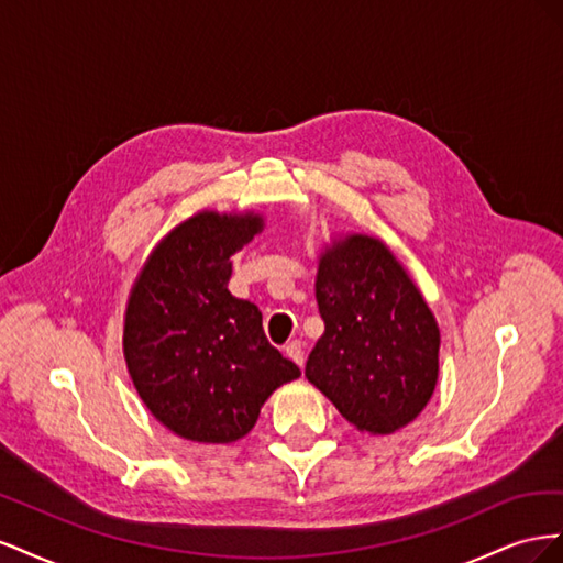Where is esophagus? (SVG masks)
Returning a JSON list of instances; mask_svg holds the SVG:
<instances>
[{
    "mask_svg": "<svg viewBox=\"0 0 563 563\" xmlns=\"http://www.w3.org/2000/svg\"><path fill=\"white\" fill-rule=\"evenodd\" d=\"M284 354L288 356V360L296 362V364L302 368V364H305V350H302L300 340H294V343H288V345L284 347Z\"/></svg>",
    "mask_w": 563,
    "mask_h": 563,
    "instance_id": "34e87169",
    "label": "esophagus"
}]
</instances>
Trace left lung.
<instances>
[{"label": "left lung", "mask_w": 563, "mask_h": 563, "mask_svg": "<svg viewBox=\"0 0 563 563\" xmlns=\"http://www.w3.org/2000/svg\"><path fill=\"white\" fill-rule=\"evenodd\" d=\"M323 335L305 378L360 432L391 434L428 406L439 327L413 279L380 240L347 234L319 255Z\"/></svg>", "instance_id": "obj_1"}]
</instances>
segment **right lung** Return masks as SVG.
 <instances>
[{
    "label": "right lung",
    "instance_id": "right-lung-1",
    "mask_svg": "<svg viewBox=\"0 0 563 563\" xmlns=\"http://www.w3.org/2000/svg\"><path fill=\"white\" fill-rule=\"evenodd\" d=\"M261 230L258 213L199 211L155 246L131 288L133 387L164 428L199 444L246 437L272 391L300 376L267 343L261 310L228 291L232 255Z\"/></svg>",
    "mask_w": 563,
    "mask_h": 563
}]
</instances>
